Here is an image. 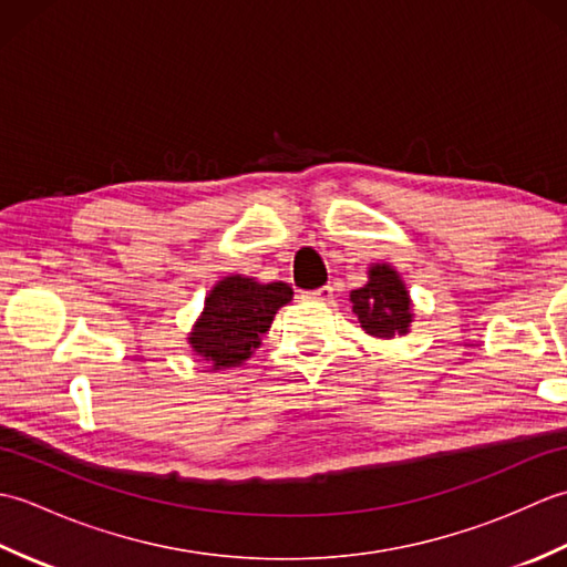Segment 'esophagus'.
I'll list each match as a JSON object with an SVG mask.
<instances>
[{"mask_svg": "<svg viewBox=\"0 0 567 567\" xmlns=\"http://www.w3.org/2000/svg\"><path fill=\"white\" fill-rule=\"evenodd\" d=\"M305 297L311 299V302H329V299L333 297V287L331 285H323V287H319V290L305 292Z\"/></svg>", "mask_w": 567, "mask_h": 567, "instance_id": "obj_1", "label": "esophagus"}]
</instances>
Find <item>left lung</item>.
Listing matches in <instances>:
<instances>
[{"mask_svg": "<svg viewBox=\"0 0 567 567\" xmlns=\"http://www.w3.org/2000/svg\"><path fill=\"white\" fill-rule=\"evenodd\" d=\"M353 315L360 329L378 339H394V333L404 336L412 323V299L406 287L388 262H375L368 270V285L351 292Z\"/></svg>", "mask_w": 567, "mask_h": 567, "instance_id": "8db88e82", "label": "left lung"}]
</instances>
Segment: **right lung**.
I'll use <instances>...</instances> for the list:
<instances>
[{"mask_svg":"<svg viewBox=\"0 0 567 567\" xmlns=\"http://www.w3.org/2000/svg\"><path fill=\"white\" fill-rule=\"evenodd\" d=\"M287 282L262 285L252 277L228 275L212 287L204 311L189 333L195 355L207 360L212 370L236 368L260 346L277 309L292 299Z\"/></svg>","mask_w":567,"mask_h":567,"instance_id":"right-lung-1","label":"right lung"}]
</instances>
